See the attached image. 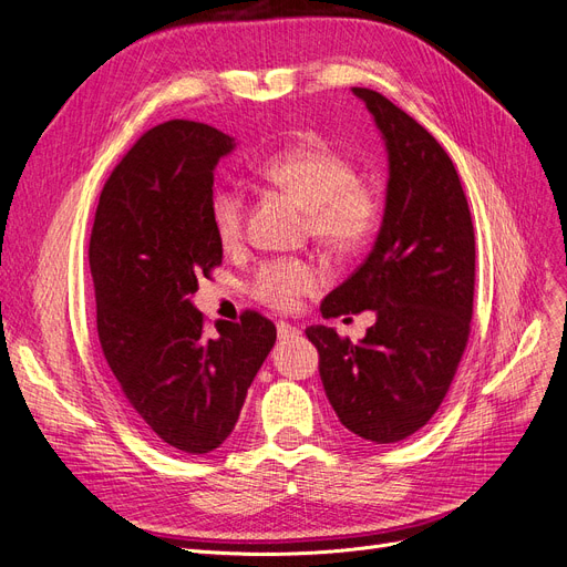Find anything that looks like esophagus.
<instances>
[{
  "label": "esophagus",
  "instance_id": "esophagus-1",
  "mask_svg": "<svg viewBox=\"0 0 567 567\" xmlns=\"http://www.w3.org/2000/svg\"><path fill=\"white\" fill-rule=\"evenodd\" d=\"M299 329L297 327H291L289 322H278V339L280 341H289V339H295V337H299Z\"/></svg>",
  "mask_w": 567,
  "mask_h": 567
}]
</instances>
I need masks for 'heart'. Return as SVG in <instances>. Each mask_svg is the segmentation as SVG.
<instances>
[{
  "label": "heart",
  "instance_id": "obj_1",
  "mask_svg": "<svg viewBox=\"0 0 567 567\" xmlns=\"http://www.w3.org/2000/svg\"><path fill=\"white\" fill-rule=\"evenodd\" d=\"M255 173L306 207L312 238L331 251L358 249L375 228L379 200L367 184L354 179L350 161L327 144H299L270 154L255 165ZM209 224L226 249L243 243L245 198L240 188H217L209 198ZM318 285L320 272L310 261L276 259L259 268L255 295L270 308L291 310Z\"/></svg>",
  "mask_w": 567,
  "mask_h": 567
}]
</instances>
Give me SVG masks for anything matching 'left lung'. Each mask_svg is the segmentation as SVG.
I'll return each mask as SVG.
<instances>
[{
	"instance_id": "left-lung-1",
	"label": "left lung",
	"mask_w": 567,
	"mask_h": 567,
	"mask_svg": "<svg viewBox=\"0 0 567 567\" xmlns=\"http://www.w3.org/2000/svg\"><path fill=\"white\" fill-rule=\"evenodd\" d=\"M388 152L385 209L364 264L324 297L322 318L373 310L360 343L306 329L339 421L394 444L442 406L470 339L474 226L455 165L421 123L369 89H352Z\"/></svg>"
}]
</instances>
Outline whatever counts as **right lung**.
Returning a JSON list of instances; mask_svg holds the SVG:
<instances>
[{
  "mask_svg": "<svg viewBox=\"0 0 567 567\" xmlns=\"http://www.w3.org/2000/svg\"><path fill=\"white\" fill-rule=\"evenodd\" d=\"M236 140L167 121L144 133L104 184L89 245L97 337L135 423L167 451L205 455L234 432L276 346L255 310L207 337L198 278L221 264L209 224L215 165Z\"/></svg>",
  "mask_w": 567,
  "mask_h": 567,
  "instance_id": "add662e5",
  "label": "right lung"
}]
</instances>
